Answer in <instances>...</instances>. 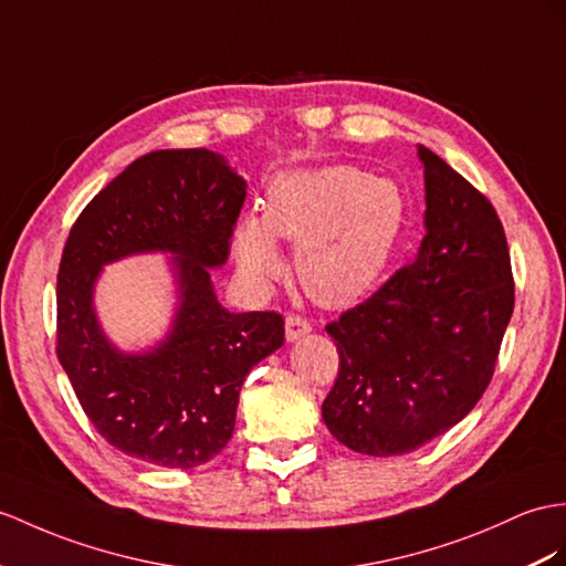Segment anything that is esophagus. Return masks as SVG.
Segmentation results:
<instances>
[{
	"instance_id": "esophagus-1",
	"label": "esophagus",
	"mask_w": 566,
	"mask_h": 566,
	"mask_svg": "<svg viewBox=\"0 0 566 566\" xmlns=\"http://www.w3.org/2000/svg\"><path fill=\"white\" fill-rule=\"evenodd\" d=\"M312 331V324L307 319H302L297 314H287L285 316V338L287 340H300L302 336H307Z\"/></svg>"
}]
</instances>
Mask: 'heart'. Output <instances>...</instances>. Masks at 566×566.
<instances>
[{"instance_id": "b5f03b06", "label": "heart", "mask_w": 566, "mask_h": 566, "mask_svg": "<svg viewBox=\"0 0 566 566\" xmlns=\"http://www.w3.org/2000/svg\"><path fill=\"white\" fill-rule=\"evenodd\" d=\"M406 203L396 182L353 165L293 168L273 179L264 216L232 230L240 269L254 281L281 275L279 242H297V281L319 305L346 307L371 291L401 235Z\"/></svg>"}]
</instances>
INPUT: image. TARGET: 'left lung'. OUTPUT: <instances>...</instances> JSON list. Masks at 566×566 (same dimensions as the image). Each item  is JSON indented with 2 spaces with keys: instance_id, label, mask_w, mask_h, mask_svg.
I'll return each mask as SVG.
<instances>
[{
  "instance_id": "obj_1",
  "label": "left lung",
  "mask_w": 566,
  "mask_h": 566,
  "mask_svg": "<svg viewBox=\"0 0 566 566\" xmlns=\"http://www.w3.org/2000/svg\"><path fill=\"white\" fill-rule=\"evenodd\" d=\"M416 259L328 324L340 357L322 418L340 444L401 457L444 434L492 379L514 312L504 228L492 203L430 148Z\"/></svg>"
}]
</instances>
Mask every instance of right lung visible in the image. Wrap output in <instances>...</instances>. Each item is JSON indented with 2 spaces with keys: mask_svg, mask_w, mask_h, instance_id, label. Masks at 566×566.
<instances>
[{
  "mask_svg": "<svg viewBox=\"0 0 566 566\" xmlns=\"http://www.w3.org/2000/svg\"><path fill=\"white\" fill-rule=\"evenodd\" d=\"M244 177L206 148L136 158L93 197L69 232L57 275V357L105 442L160 468H197L235 430L250 369L283 346V316L235 314L218 302L211 269L228 261ZM168 253L176 314L146 352H122L94 312L102 269Z\"/></svg>",
  "mask_w": 566,
  "mask_h": 566,
  "instance_id": "add662e5",
  "label": "right lung"
}]
</instances>
